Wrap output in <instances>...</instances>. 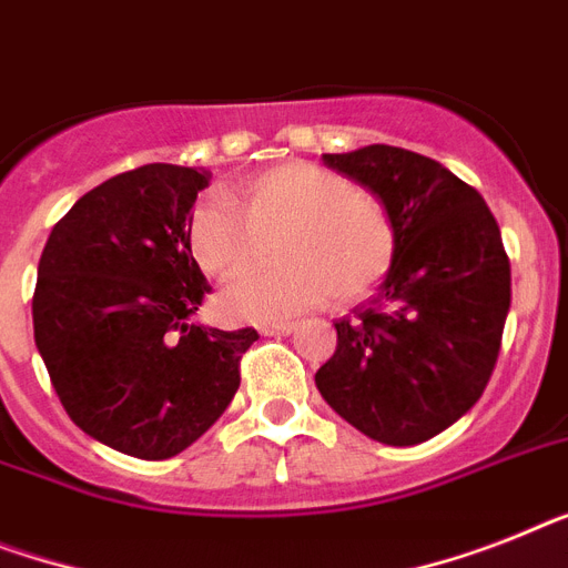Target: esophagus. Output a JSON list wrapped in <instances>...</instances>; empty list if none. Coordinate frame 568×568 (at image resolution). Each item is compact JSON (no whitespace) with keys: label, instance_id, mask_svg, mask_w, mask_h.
Wrapping results in <instances>:
<instances>
[{"label":"esophagus","instance_id":"esophagus-1","mask_svg":"<svg viewBox=\"0 0 568 568\" xmlns=\"http://www.w3.org/2000/svg\"><path fill=\"white\" fill-rule=\"evenodd\" d=\"M295 325L293 322H273V325H261V334L273 336V334H293Z\"/></svg>","mask_w":568,"mask_h":568}]
</instances>
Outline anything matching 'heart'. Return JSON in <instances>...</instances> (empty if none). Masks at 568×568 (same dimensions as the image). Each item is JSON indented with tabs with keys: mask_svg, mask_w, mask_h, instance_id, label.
<instances>
[{
	"mask_svg": "<svg viewBox=\"0 0 568 568\" xmlns=\"http://www.w3.org/2000/svg\"><path fill=\"white\" fill-rule=\"evenodd\" d=\"M275 237L281 264L223 293L237 318H284L327 302H354L395 261V223L386 205L342 173L313 162H287L241 185V203L209 191L189 220L196 264L220 281L252 273Z\"/></svg>",
	"mask_w": 568,
	"mask_h": 568,
	"instance_id": "b5f03b06",
	"label": "heart"
}]
</instances>
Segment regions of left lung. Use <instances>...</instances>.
<instances>
[{"label":"left lung","mask_w":568,"mask_h":568,"mask_svg":"<svg viewBox=\"0 0 568 568\" xmlns=\"http://www.w3.org/2000/svg\"><path fill=\"white\" fill-rule=\"evenodd\" d=\"M322 159L377 194L397 246L372 304L336 322L316 388L374 442H429L494 374L510 307L503 234L479 191L435 159L392 144Z\"/></svg>","instance_id":"obj_1"}]
</instances>
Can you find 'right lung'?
Listing matches in <instances>:
<instances>
[{
  "mask_svg": "<svg viewBox=\"0 0 568 568\" xmlns=\"http://www.w3.org/2000/svg\"><path fill=\"white\" fill-rule=\"evenodd\" d=\"M205 185L209 171L162 162L119 173L65 211L37 266L34 342L65 415L148 462L226 412L257 339L194 318L211 290L189 246Z\"/></svg>",
  "mask_w": 568,
  "mask_h": 568,
  "instance_id": "right-lung-1",
  "label": "right lung"
}]
</instances>
